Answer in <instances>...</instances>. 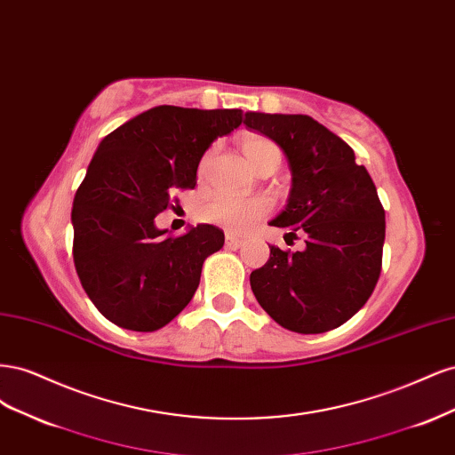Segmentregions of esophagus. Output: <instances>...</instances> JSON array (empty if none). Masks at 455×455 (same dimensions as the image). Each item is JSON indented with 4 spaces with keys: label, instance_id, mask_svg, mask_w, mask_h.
<instances>
[{
    "label": "esophagus",
    "instance_id": "obj_1",
    "mask_svg": "<svg viewBox=\"0 0 455 455\" xmlns=\"http://www.w3.org/2000/svg\"><path fill=\"white\" fill-rule=\"evenodd\" d=\"M226 244L229 246V249H239V246L243 244V239L233 235V233H226Z\"/></svg>",
    "mask_w": 455,
    "mask_h": 455
}]
</instances>
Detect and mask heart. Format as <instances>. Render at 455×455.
<instances>
[{
  "label": "heart",
  "instance_id": "heart-1",
  "mask_svg": "<svg viewBox=\"0 0 455 455\" xmlns=\"http://www.w3.org/2000/svg\"><path fill=\"white\" fill-rule=\"evenodd\" d=\"M269 151H279L271 140L261 139V136H249L243 142V154L254 164L264 157ZM271 209V204L264 197H252V199H239L226 194L212 196L209 201L203 204L201 216L209 222H216L228 226L231 229H244L252 226L256 220L264 218Z\"/></svg>",
  "mask_w": 455,
  "mask_h": 455
}]
</instances>
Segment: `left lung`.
I'll return each mask as SVG.
<instances>
[{
  "label": "left lung",
  "mask_w": 455,
  "mask_h": 455,
  "mask_svg": "<svg viewBox=\"0 0 455 455\" xmlns=\"http://www.w3.org/2000/svg\"><path fill=\"white\" fill-rule=\"evenodd\" d=\"M244 125L266 134L286 156L292 188L269 226L306 235V249L269 246L251 273L258 304L299 334L328 332L359 311L379 279L385 211L355 151L319 121L301 114L246 112Z\"/></svg>",
  "instance_id": "1"
}]
</instances>
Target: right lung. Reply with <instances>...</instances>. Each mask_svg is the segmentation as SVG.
Segmentation results:
<instances>
[{
	"label": "right lung",
	"mask_w": 455,
	"mask_h": 455,
	"mask_svg": "<svg viewBox=\"0 0 455 455\" xmlns=\"http://www.w3.org/2000/svg\"><path fill=\"white\" fill-rule=\"evenodd\" d=\"M243 109L156 106L109 132L74 197V264L108 321L154 332L194 298L206 256L224 246L211 224L182 235L156 226L174 189H194L204 151Z\"/></svg>",
	"instance_id": "1"
}]
</instances>
